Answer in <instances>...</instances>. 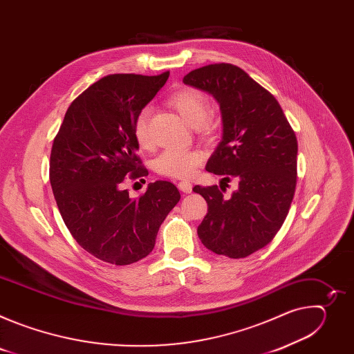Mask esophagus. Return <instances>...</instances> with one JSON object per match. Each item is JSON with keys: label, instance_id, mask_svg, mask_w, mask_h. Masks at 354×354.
<instances>
[{"label": "esophagus", "instance_id": "esophagus-1", "mask_svg": "<svg viewBox=\"0 0 354 354\" xmlns=\"http://www.w3.org/2000/svg\"><path fill=\"white\" fill-rule=\"evenodd\" d=\"M178 187H179V190L183 192V193H190L193 186H192V183L187 182V180H180V182L178 183Z\"/></svg>", "mask_w": 354, "mask_h": 354}]
</instances>
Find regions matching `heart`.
<instances>
[{"label":"heart","mask_w":354,"mask_h":354,"mask_svg":"<svg viewBox=\"0 0 354 354\" xmlns=\"http://www.w3.org/2000/svg\"><path fill=\"white\" fill-rule=\"evenodd\" d=\"M168 105L192 127H196L201 137H213L217 122L209 115V100L206 95L194 88H180L168 96ZM151 111L144 108L136 118L133 133L141 148L153 147L149 134ZM203 162V154L198 149H165L154 161V169L162 176L186 179L194 175Z\"/></svg>","instance_id":"b5f03b06"}]
</instances>
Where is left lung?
I'll use <instances>...</instances> for the list:
<instances>
[{"label":"left lung","instance_id":"8db88e82","mask_svg":"<svg viewBox=\"0 0 354 354\" xmlns=\"http://www.w3.org/2000/svg\"><path fill=\"white\" fill-rule=\"evenodd\" d=\"M183 82L220 104L223 140L206 171L221 175V183L238 182L228 198L217 185L193 187L209 206L197 235L217 255L249 257L274 238L288 214L297 185L295 133L276 97L236 66L200 67Z\"/></svg>","mask_w":354,"mask_h":354}]
</instances>
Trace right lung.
Wrapping results in <instances>:
<instances>
[{
    "label": "right lung",
    "mask_w": 354,
    "mask_h": 354,
    "mask_svg": "<svg viewBox=\"0 0 354 354\" xmlns=\"http://www.w3.org/2000/svg\"><path fill=\"white\" fill-rule=\"evenodd\" d=\"M168 77L169 71L100 78L73 100L53 141L50 185L64 224L88 254L116 266L138 262L154 249L162 221L180 198L168 180L149 183L138 198L124 190L126 179L148 175L133 126Z\"/></svg>",
    "instance_id": "obj_1"
}]
</instances>
